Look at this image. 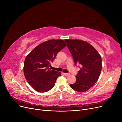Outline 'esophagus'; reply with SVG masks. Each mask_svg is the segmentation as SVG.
<instances>
[{"mask_svg":"<svg viewBox=\"0 0 122 122\" xmlns=\"http://www.w3.org/2000/svg\"><path fill=\"white\" fill-rule=\"evenodd\" d=\"M64 74L66 75V76H68L70 75L69 73H64Z\"/></svg>","mask_w":122,"mask_h":122,"instance_id":"obj_1","label":"esophagus"}]
</instances>
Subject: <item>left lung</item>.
Here are the masks:
<instances>
[{
    "label": "left lung",
    "mask_w": 122,
    "mask_h": 122,
    "mask_svg": "<svg viewBox=\"0 0 122 122\" xmlns=\"http://www.w3.org/2000/svg\"><path fill=\"white\" fill-rule=\"evenodd\" d=\"M75 65H80L76 81L70 86L76 91L86 92L97 81L102 70L100 55L94 47L79 40H65Z\"/></svg>",
    "instance_id": "8db88e82"
}]
</instances>
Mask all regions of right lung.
Segmentation results:
<instances>
[{"instance_id":"1","label":"right lung","mask_w":122,"mask_h":122,"mask_svg":"<svg viewBox=\"0 0 122 122\" xmlns=\"http://www.w3.org/2000/svg\"><path fill=\"white\" fill-rule=\"evenodd\" d=\"M62 40H50L40 44L26 57L24 74L28 83L34 89L45 93L53 87L61 73L50 70L57 53L66 46Z\"/></svg>"}]
</instances>
